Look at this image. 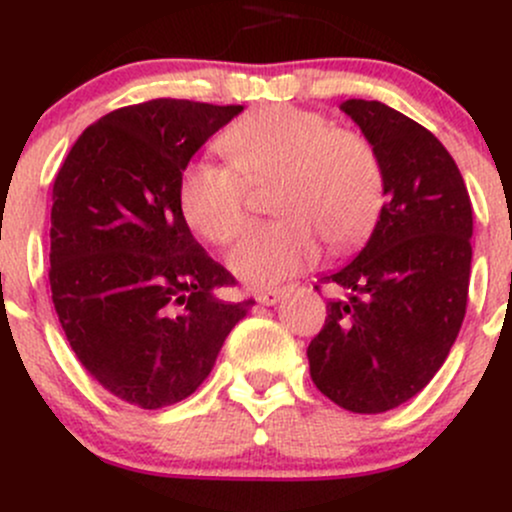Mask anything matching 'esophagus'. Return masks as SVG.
<instances>
[{"mask_svg":"<svg viewBox=\"0 0 512 512\" xmlns=\"http://www.w3.org/2000/svg\"><path fill=\"white\" fill-rule=\"evenodd\" d=\"M281 296H284V291L281 289H267V291H257L255 298H257V303H262V305H274Z\"/></svg>","mask_w":512,"mask_h":512,"instance_id":"1","label":"esophagus"}]
</instances>
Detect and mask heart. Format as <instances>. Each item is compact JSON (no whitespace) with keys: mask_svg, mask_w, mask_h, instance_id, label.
<instances>
[{"mask_svg":"<svg viewBox=\"0 0 512 512\" xmlns=\"http://www.w3.org/2000/svg\"><path fill=\"white\" fill-rule=\"evenodd\" d=\"M231 166L187 163L178 202L187 226L228 245L248 216V187L274 182L269 207L281 219L250 226L228 255L231 272L255 289L301 274L320 255L366 238L383 207L380 158L361 134L313 110L272 105L233 122L219 137Z\"/></svg>","mask_w":512,"mask_h":512,"instance_id":"obj_1","label":"heart"}]
</instances>
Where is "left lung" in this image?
<instances>
[{
  "label": "left lung",
  "mask_w": 512,
  "mask_h": 512,
  "mask_svg": "<svg viewBox=\"0 0 512 512\" xmlns=\"http://www.w3.org/2000/svg\"><path fill=\"white\" fill-rule=\"evenodd\" d=\"M342 110L380 158L387 202L354 262L322 276L349 298L327 301L308 346L310 378L342 409L380 414L419 395L455 344L472 269V202L448 149L419 122L361 98Z\"/></svg>",
  "instance_id": "left-lung-1"
}]
</instances>
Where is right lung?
<instances>
[{
    "instance_id": "1",
    "label": "right lung",
    "mask_w": 512,
    "mask_h": 512,
    "mask_svg": "<svg viewBox=\"0 0 512 512\" xmlns=\"http://www.w3.org/2000/svg\"><path fill=\"white\" fill-rule=\"evenodd\" d=\"M243 105L156 101L76 139L52 185L50 289L67 342L110 395L142 409L190 397L250 301L180 211L190 158Z\"/></svg>"
}]
</instances>
